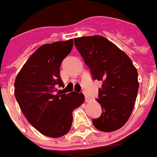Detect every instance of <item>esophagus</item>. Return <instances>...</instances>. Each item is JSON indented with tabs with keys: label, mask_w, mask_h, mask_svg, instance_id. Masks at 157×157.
I'll return each instance as SVG.
<instances>
[{
	"label": "esophagus",
	"mask_w": 157,
	"mask_h": 157,
	"mask_svg": "<svg viewBox=\"0 0 157 157\" xmlns=\"http://www.w3.org/2000/svg\"><path fill=\"white\" fill-rule=\"evenodd\" d=\"M85 101H86V102H89V101H90V98L89 97V96L85 95Z\"/></svg>",
	"instance_id": "obj_1"
}]
</instances>
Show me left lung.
<instances>
[{"instance_id":"obj_1","label":"left lung","mask_w":157,"mask_h":157,"mask_svg":"<svg viewBox=\"0 0 157 157\" xmlns=\"http://www.w3.org/2000/svg\"><path fill=\"white\" fill-rule=\"evenodd\" d=\"M74 44L93 78L103 82L97 99L103 112L92 121L94 126L105 132L120 129L135 106L139 89L136 68L126 53L104 36L78 37Z\"/></svg>"}]
</instances>
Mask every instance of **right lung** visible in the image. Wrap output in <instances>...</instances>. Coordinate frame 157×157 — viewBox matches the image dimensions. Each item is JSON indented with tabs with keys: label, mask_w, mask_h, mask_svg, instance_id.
<instances>
[{
	"label": "right lung",
	"mask_w": 157,
	"mask_h": 157,
	"mask_svg": "<svg viewBox=\"0 0 157 157\" xmlns=\"http://www.w3.org/2000/svg\"><path fill=\"white\" fill-rule=\"evenodd\" d=\"M73 39L44 44L21 67L15 80V97L21 111L36 130L58 138L69 131L72 111L84 101L82 93L57 92L63 86L60 65L73 48Z\"/></svg>",
	"instance_id": "right-lung-1"
}]
</instances>
